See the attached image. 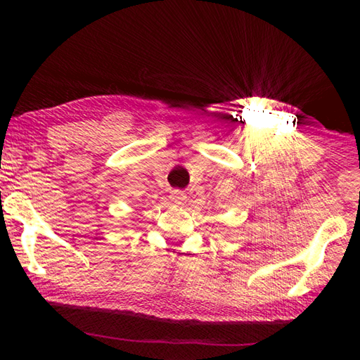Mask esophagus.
Returning <instances> with one entry per match:
<instances>
[{
    "label": "esophagus",
    "mask_w": 360,
    "mask_h": 360,
    "mask_svg": "<svg viewBox=\"0 0 360 360\" xmlns=\"http://www.w3.org/2000/svg\"><path fill=\"white\" fill-rule=\"evenodd\" d=\"M186 198H187L186 193L181 191H173L172 193H169V200H172L174 205H182L186 202Z\"/></svg>",
    "instance_id": "esophagus-1"
}]
</instances>
